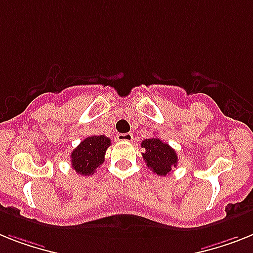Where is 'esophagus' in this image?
Masks as SVG:
<instances>
[{"label":"esophagus","mask_w":253,"mask_h":253,"mask_svg":"<svg viewBox=\"0 0 253 253\" xmlns=\"http://www.w3.org/2000/svg\"><path fill=\"white\" fill-rule=\"evenodd\" d=\"M119 141H124V142H130L133 139V134L131 133H120L118 134Z\"/></svg>","instance_id":"34e87169"}]
</instances>
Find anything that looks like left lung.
<instances>
[{
    "instance_id": "left-lung-1",
    "label": "left lung",
    "mask_w": 253,
    "mask_h": 253,
    "mask_svg": "<svg viewBox=\"0 0 253 253\" xmlns=\"http://www.w3.org/2000/svg\"><path fill=\"white\" fill-rule=\"evenodd\" d=\"M141 146L145 150V152H142L143 160L158 176H167L172 172V168L177 167L178 158L176 151L160 138L154 137L145 139L142 141Z\"/></svg>"
}]
</instances>
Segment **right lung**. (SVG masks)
Listing matches in <instances>:
<instances>
[{
    "label": "right lung",
    "mask_w": 253,
    "mask_h": 253,
    "mask_svg": "<svg viewBox=\"0 0 253 253\" xmlns=\"http://www.w3.org/2000/svg\"><path fill=\"white\" fill-rule=\"evenodd\" d=\"M111 139L106 135L87 137L71 154V166L81 176H90L103 164L104 155Z\"/></svg>",
    "instance_id": "obj_1"
}]
</instances>
